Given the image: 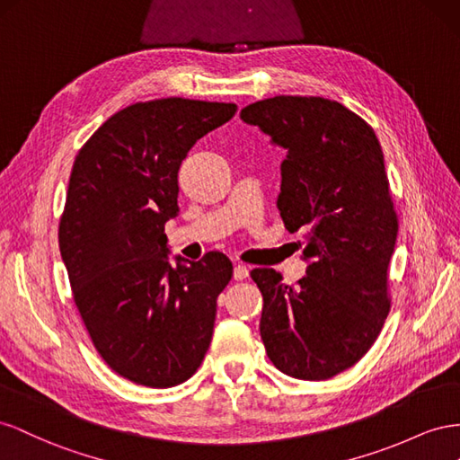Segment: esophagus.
Masks as SVG:
<instances>
[{
  "label": "esophagus",
  "mask_w": 460,
  "mask_h": 460,
  "mask_svg": "<svg viewBox=\"0 0 460 460\" xmlns=\"http://www.w3.org/2000/svg\"><path fill=\"white\" fill-rule=\"evenodd\" d=\"M233 278H234V281L246 279L248 278V268L243 266V264H237V266H234V270H233Z\"/></svg>",
  "instance_id": "esophagus-1"
}]
</instances>
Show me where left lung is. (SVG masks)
Returning a JSON list of instances; mask_svg holds the SVG:
<instances>
[{"label":"left lung","mask_w":460,"mask_h":460,"mask_svg":"<svg viewBox=\"0 0 460 460\" xmlns=\"http://www.w3.org/2000/svg\"><path fill=\"white\" fill-rule=\"evenodd\" d=\"M241 119L287 150L278 208L288 231L305 233L308 261L296 287L271 268L251 271L261 341L283 374L330 379L370 350L391 308L399 221L382 146L362 117L320 96L260 100Z\"/></svg>","instance_id":"8db88e82"}]
</instances>
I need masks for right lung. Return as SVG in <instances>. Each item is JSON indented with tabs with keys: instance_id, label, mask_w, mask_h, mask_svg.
I'll return each mask as SVG.
<instances>
[{
	"instance_id": "right-lung-1",
	"label": "right lung",
	"mask_w": 460,
	"mask_h": 460,
	"mask_svg": "<svg viewBox=\"0 0 460 460\" xmlns=\"http://www.w3.org/2000/svg\"><path fill=\"white\" fill-rule=\"evenodd\" d=\"M234 103L162 98L111 115L78 150L59 221L73 300L100 357L121 377L173 387L199 370L231 260L169 261L179 167Z\"/></svg>"
}]
</instances>
